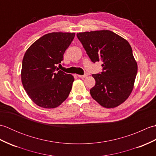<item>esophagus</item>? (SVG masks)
Returning a JSON list of instances; mask_svg holds the SVG:
<instances>
[{
	"label": "esophagus",
	"instance_id": "esophagus-1",
	"mask_svg": "<svg viewBox=\"0 0 156 156\" xmlns=\"http://www.w3.org/2000/svg\"><path fill=\"white\" fill-rule=\"evenodd\" d=\"M88 76V74H87V73H86V74H84V75H78V76L79 78H84L87 77Z\"/></svg>",
	"mask_w": 156,
	"mask_h": 156
}]
</instances>
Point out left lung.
<instances>
[{"instance_id":"left-lung-1","label":"left lung","mask_w":156,"mask_h":156,"mask_svg":"<svg viewBox=\"0 0 156 156\" xmlns=\"http://www.w3.org/2000/svg\"><path fill=\"white\" fill-rule=\"evenodd\" d=\"M77 37L92 62H102V72L92 74V97L105 108L120 105L133 90L137 72L130 44L108 30L78 33Z\"/></svg>"}]
</instances>
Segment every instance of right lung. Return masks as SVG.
I'll use <instances>...</instances> for the list:
<instances>
[{
    "label": "right lung",
    "instance_id": "1",
    "mask_svg": "<svg viewBox=\"0 0 156 156\" xmlns=\"http://www.w3.org/2000/svg\"><path fill=\"white\" fill-rule=\"evenodd\" d=\"M74 33H50L35 41L22 62L21 81L33 102L39 107L54 108L69 96L74 78L59 70L64 54L74 38Z\"/></svg>",
    "mask_w": 156,
    "mask_h": 156
}]
</instances>
